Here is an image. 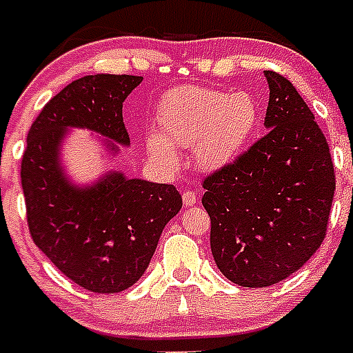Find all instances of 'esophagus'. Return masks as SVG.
I'll return each mask as SVG.
<instances>
[{
  "label": "esophagus",
  "instance_id": "34e87169",
  "mask_svg": "<svg viewBox=\"0 0 353 353\" xmlns=\"http://www.w3.org/2000/svg\"><path fill=\"white\" fill-rule=\"evenodd\" d=\"M183 203H185V207H192L196 203V194L192 190H185L183 192Z\"/></svg>",
  "mask_w": 353,
  "mask_h": 353
}]
</instances>
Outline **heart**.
Segmentation results:
<instances>
[{
    "label": "heart",
    "instance_id": "1",
    "mask_svg": "<svg viewBox=\"0 0 353 353\" xmlns=\"http://www.w3.org/2000/svg\"><path fill=\"white\" fill-rule=\"evenodd\" d=\"M159 132L146 146L157 163L176 168L177 148H192L201 170H220L234 163L260 124V108L245 91L227 93L185 85L166 93L157 110Z\"/></svg>",
    "mask_w": 353,
    "mask_h": 353
}]
</instances>
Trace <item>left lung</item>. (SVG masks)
I'll return each mask as SVG.
<instances>
[{"instance_id":"1","label":"left lung","mask_w":353,"mask_h":353,"mask_svg":"<svg viewBox=\"0 0 353 353\" xmlns=\"http://www.w3.org/2000/svg\"><path fill=\"white\" fill-rule=\"evenodd\" d=\"M268 133L203 181L210 251L223 276L268 288L304 265L326 234L335 174L326 137L295 85L263 71Z\"/></svg>"}]
</instances>
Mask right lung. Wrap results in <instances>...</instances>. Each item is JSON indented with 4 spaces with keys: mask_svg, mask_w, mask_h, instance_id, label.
<instances>
[{
    "mask_svg": "<svg viewBox=\"0 0 353 353\" xmlns=\"http://www.w3.org/2000/svg\"><path fill=\"white\" fill-rule=\"evenodd\" d=\"M143 77L88 74L65 85L32 122L21 159L27 221L32 240L74 284L119 293L144 274L165 225L181 210L174 185L112 170L93 185L65 174L62 146L69 130L101 135L112 155L130 146L122 102Z\"/></svg>",
    "mask_w": 353,
    "mask_h": 353,
    "instance_id": "add662e5",
    "label": "right lung"
}]
</instances>
